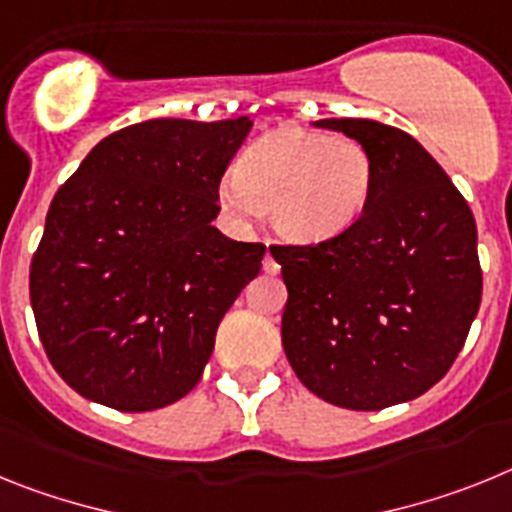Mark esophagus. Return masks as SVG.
<instances>
[{"instance_id": "obj_1", "label": "esophagus", "mask_w": 512, "mask_h": 512, "mask_svg": "<svg viewBox=\"0 0 512 512\" xmlns=\"http://www.w3.org/2000/svg\"><path fill=\"white\" fill-rule=\"evenodd\" d=\"M262 270H265L268 275H275L278 270H281V265H278V260H275L273 252L270 250H268V255H265V260H262Z\"/></svg>"}]
</instances>
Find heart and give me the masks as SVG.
Instances as JSON below:
<instances>
[{
  "instance_id": "1",
  "label": "heart",
  "mask_w": 512,
  "mask_h": 512,
  "mask_svg": "<svg viewBox=\"0 0 512 512\" xmlns=\"http://www.w3.org/2000/svg\"><path fill=\"white\" fill-rule=\"evenodd\" d=\"M376 164L361 141L304 128H278L239 157L221 201L237 213L265 211L273 229L296 244L335 239L371 201Z\"/></svg>"
}]
</instances>
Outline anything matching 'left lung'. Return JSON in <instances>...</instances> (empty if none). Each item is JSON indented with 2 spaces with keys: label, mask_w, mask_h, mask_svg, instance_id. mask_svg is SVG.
<instances>
[{
  "label": "left lung",
  "mask_w": 512,
  "mask_h": 512,
  "mask_svg": "<svg viewBox=\"0 0 512 512\" xmlns=\"http://www.w3.org/2000/svg\"><path fill=\"white\" fill-rule=\"evenodd\" d=\"M317 126L361 141L376 182L345 234L270 247L288 288L283 350L324 402L384 410L438 384L464 348L482 301L477 224L410 133L366 118Z\"/></svg>",
  "instance_id": "left-lung-1"
}]
</instances>
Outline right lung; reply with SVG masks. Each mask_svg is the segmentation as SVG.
Returning <instances> with one entry per match:
<instances>
[{
	"mask_svg": "<svg viewBox=\"0 0 512 512\" xmlns=\"http://www.w3.org/2000/svg\"><path fill=\"white\" fill-rule=\"evenodd\" d=\"M250 128L247 115L121 128L53 195L30 304L48 361L84 399L149 412L201 381L221 319L265 257V244L211 226Z\"/></svg>",
	"mask_w": 512,
	"mask_h": 512,
	"instance_id": "right-lung-1",
	"label": "right lung"
}]
</instances>
